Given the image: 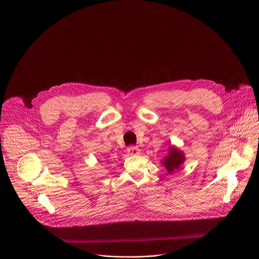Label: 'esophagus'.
Masks as SVG:
<instances>
[{"mask_svg":"<svg viewBox=\"0 0 259 259\" xmlns=\"http://www.w3.org/2000/svg\"><path fill=\"white\" fill-rule=\"evenodd\" d=\"M126 151H127V153L130 155H138V153H139V149H138V146H135V145L128 146Z\"/></svg>","mask_w":259,"mask_h":259,"instance_id":"34e87169","label":"esophagus"}]
</instances>
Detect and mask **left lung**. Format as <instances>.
Segmentation results:
<instances>
[{
  "label": "left lung",
  "mask_w": 259,
  "mask_h": 259,
  "mask_svg": "<svg viewBox=\"0 0 259 259\" xmlns=\"http://www.w3.org/2000/svg\"><path fill=\"white\" fill-rule=\"evenodd\" d=\"M184 160L185 156L182 151H180L176 147H170L168 156L164 159L162 164L166 167L168 172H172L175 170H178L180 168Z\"/></svg>",
  "instance_id": "left-lung-1"
}]
</instances>
